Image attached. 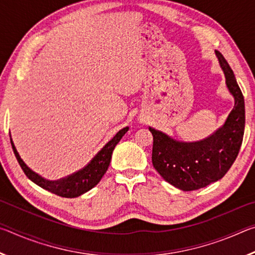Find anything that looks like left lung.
I'll return each mask as SVG.
<instances>
[{"label":"left lung","instance_id":"8db88e82","mask_svg":"<svg viewBox=\"0 0 255 255\" xmlns=\"http://www.w3.org/2000/svg\"><path fill=\"white\" fill-rule=\"evenodd\" d=\"M234 98V108L225 124L213 135L195 143H182L149 127L153 135L152 162L159 175L183 191L205 188L221 180L239 155L245 127L244 98L234 73L224 56L216 50Z\"/></svg>","mask_w":255,"mask_h":255}]
</instances>
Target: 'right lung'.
<instances>
[{
	"instance_id": "1",
	"label": "right lung",
	"mask_w": 255,
	"mask_h": 255,
	"mask_svg": "<svg viewBox=\"0 0 255 255\" xmlns=\"http://www.w3.org/2000/svg\"><path fill=\"white\" fill-rule=\"evenodd\" d=\"M128 127H125L122 130H119L116 133L115 137L103 146L100 152H98L96 156H94L91 161H90V163H88V165H85L83 169H81L80 171L75 172V173L68 175L66 178L59 179L57 181L46 180L44 178H41L40 175H38L37 173H34L32 170H30L29 167L25 165V163L22 159H21L18 150H16L13 141H12V138L11 145L15 157L20 164L21 169L23 170L24 174L27 175L33 183H36L42 189H45L51 193H55V195H57L59 197L76 198L83 195L85 192H88L89 190H91L93 187H96V185L100 182L102 176L105 175L108 167H109L111 155L112 152H114L116 145L119 143L123 136L128 131Z\"/></svg>"
}]
</instances>
